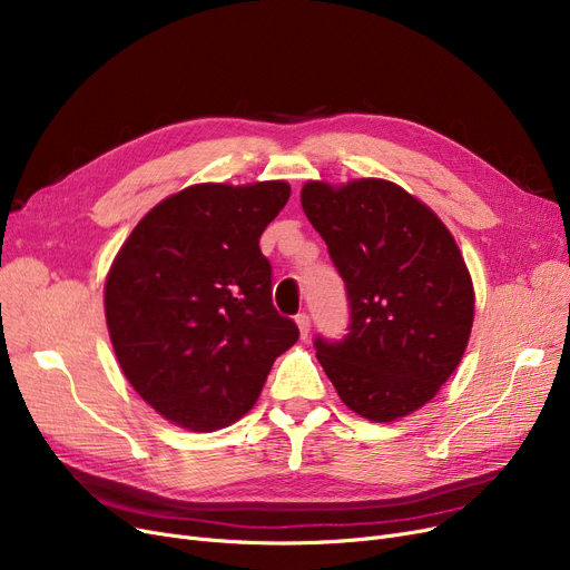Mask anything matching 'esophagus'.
<instances>
[{
  "label": "esophagus",
  "mask_w": 570,
  "mask_h": 570,
  "mask_svg": "<svg viewBox=\"0 0 570 570\" xmlns=\"http://www.w3.org/2000/svg\"><path fill=\"white\" fill-rule=\"evenodd\" d=\"M295 323H297V331H301V337L307 340L309 337V327H312V321H309V314H297L295 316Z\"/></svg>",
  "instance_id": "esophagus-1"
}]
</instances>
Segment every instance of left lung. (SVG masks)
I'll use <instances>...</instances> for the list:
<instances>
[{
	"instance_id": "8db88e82",
	"label": "left lung",
	"mask_w": 570,
	"mask_h": 570,
	"mask_svg": "<svg viewBox=\"0 0 570 570\" xmlns=\"http://www.w3.org/2000/svg\"><path fill=\"white\" fill-rule=\"evenodd\" d=\"M303 209L346 286L348 333L316 337L342 402L374 423L428 404L460 365L473 286L443 222L387 179L307 183Z\"/></svg>"
}]
</instances>
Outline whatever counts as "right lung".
I'll return each instance as SVG.
<instances>
[{
  "instance_id": "1",
  "label": "right lung",
  "mask_w": 570,
  "mask_h": 570,
  "mask_svg": "<svg viewBox=\"0 0 570 570\" xmlns=\"http://www.w3.org/2000/svg\"><path fill=\"white\" fill-rule=\"evenodd\" d=\"M291 196L279 179L194 185L138 222L106 279V323L134 391L191 432L235 423L301 331L273 305L258 239Z\"/></svg>"
}]
</instances>
